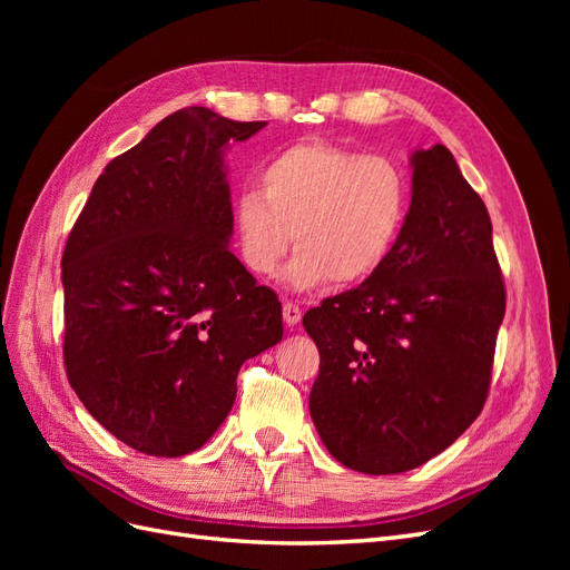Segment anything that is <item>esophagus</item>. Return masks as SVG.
I'll use <instances>...</instances> for the list:
<instances>
[{
  "label": "esophagus",
  "instance_id": "obj_1",
  "mask_svg": "<svg viewBox=\"0 0 570 570\" xmlns=\"http://www.w3.org/2000/svg\"><path fill=\"white\" fill-rule=\"evenodd\" d=\"M283 318L287 325H297L302 321V308L292 302L283 304Z\"/></svg>",
  "mask_w": 570,
  "mask_h": 570
}]
</instances>
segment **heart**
<instances>
[{"label": "heart", "mask_w": 570, "mask_h": 570, "mask_svg": "<svg viewBox=\"0 0 570 570\" xmlns=\"http://www.w3.org/2000/svg\"><path fill=\"white\" fill-rule=\"evenodd\" d=\"M262 189L235 199L239 256L256 275H273L292 233L299 247L285 281L295 289L364 283L381 271L404 233L411 183L387 157L327 142L287 147L262 168Z\"/></svg>", "instance_id": "1"}]
</instances>
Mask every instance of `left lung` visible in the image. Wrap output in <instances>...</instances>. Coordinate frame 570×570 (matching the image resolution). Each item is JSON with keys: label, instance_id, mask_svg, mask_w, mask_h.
<instances>
[{"label": "left lung", "instance_id": "1", "mask_svg": "<svg viewBox=\"0 0 570 570\" xmlns=\"http://www.w3.org/2000/svg\"><path fill=\"white\" fill-rule=\"evenodd\" d=\"M390 262L304 314L321 354L308 411L340 463L368 475L444 452L488 400L507 312L492 220L444 145L413 151Z\"/></svg>", "mask_w": 570, "mask_h": 570}]
</instances>
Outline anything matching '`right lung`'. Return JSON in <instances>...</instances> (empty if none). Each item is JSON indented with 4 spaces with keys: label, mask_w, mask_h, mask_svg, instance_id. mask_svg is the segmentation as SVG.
I'll use <instances>...</instances> for the list:
<instances>
[{
    "label": "right lung",
    "mask_w": 570,
    "mask_h": 570,
    "mask_svg": "<svg viewBox=\"0 0 570 570\" xmlns=\"http://www.w3.org/2000/svg\"><path fill=\"white\" fill-rule=\"evenodd\" d=\"M266 120L166 116L107 164L61 256L63 364L95 421L185 456L226 421L247 358L283 340L278 295L230 252L223 151Z\"/></svg>",
    "instance_id": "1"
}]
</instances>
